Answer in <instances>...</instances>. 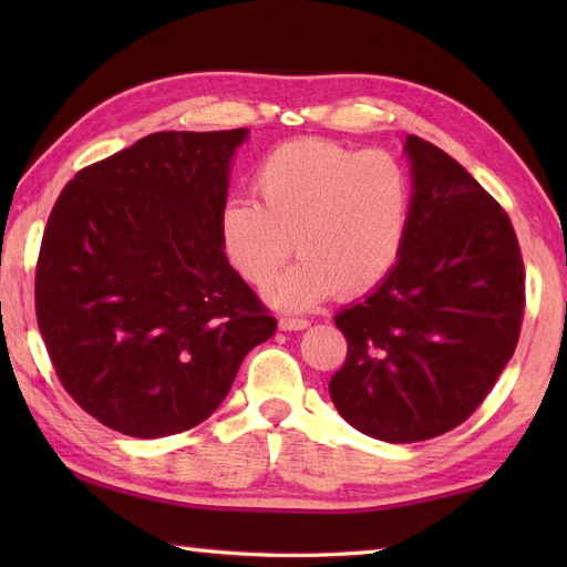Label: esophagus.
Masks as SVG:
<instances>
[{"label":"esophagus","instance_id":"1","mask_svg":"<svg viewBox=\"0 0 567 567\" xmlns=\"http://www.w3.org/2000/svg\"><path fill=\"white\" fill-rule=\"evenodd\" d=\"M309 319H302V317H282L280 319V329L282 331H302L309 327Z\"/></svg>","mask_w":567,"mask_h":567}]
</instances>
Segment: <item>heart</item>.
<instances>
[{
    "instance_id": "heart-1",
    "label": "heart",
    "mask_w": 567,
    "mask_h": 567,
    "mask_svg": "<svg viewBox=\"0 0 567 567\" xmlns=\"http://www.w3.org/2000/svg\"><path fill=\"white\" fill-rule=\"evenodd\" d=\"M256 202H228L221 246L246 282L268 287L292 240L299 258L270 297L311 307L339 292L363 297L402 258L414 187L390 151H358L327 138H297L265 153L252 173Z\"/></svg>"
}]
</instances>
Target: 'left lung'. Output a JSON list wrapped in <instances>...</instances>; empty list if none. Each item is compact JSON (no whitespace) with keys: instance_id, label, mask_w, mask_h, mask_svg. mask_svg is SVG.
Segmentation results:
<instances>
[{"instance_id":"obj_1","label":"left lung","mask_w":567,"mask_h":567,"mask_svg":"<svg viewBox=\"0 0 567 567\" xmlns=\"http://www.w3.org/2000/svg\"><path fill=\"white\" fill-rule=\"evenodd\" d=\"M414 207L402 258L336 315L348 355L329 382L353 429L390 443L461 426L519 341L526 275L499 202L449 153L406 136Z\"/></svg>"}]
</instances>
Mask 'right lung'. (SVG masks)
Returning a JSON list of instances; mask_svg holds the SVG:
<instances>
[{
    "mask_svg": "<svg viewBox=\"0 0 567 567\" xmlns=\"http://www.w3.org/2000/svg\"><path fill=\"white\" fill-rule=\"evenodd\" d=\"M248 128L161 131L70 179L35 262V319L65 392L134 439L212 416L277 319L221 246Z\"/></svg>",
    "mask_w": 567,
    "mask_h": 567,
    "instance_id": "right-lung-1",
    "label": "right lung"
}]
</instances>
